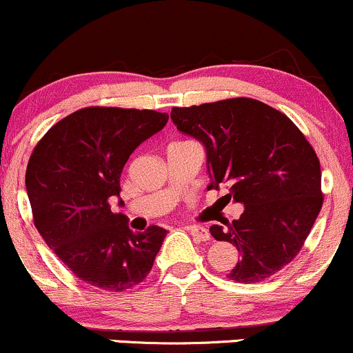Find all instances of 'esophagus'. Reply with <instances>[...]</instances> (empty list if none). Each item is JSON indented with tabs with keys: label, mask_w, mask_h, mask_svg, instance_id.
<instances>
[{
	"label": "esophagus",
	"mask_w": 353,
	"mask_h": 353,
	"mask_svg": "<svg viewBox=\"0 0 353 353\" xmlns=\"http://www.w3.org/2000/svg\"><path fill=\"white\" fill-rule=\"evenodd\" d=\"M188 230L199 241H209L210 239V232L205 228H202V225H189Z\"/></svg>",
	"instance_id": "obj_1"
}]
</instances>
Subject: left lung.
Returning a JSON list of instances; mask_svg holds the SVG:
<instances>
[{
	"instance_id": "obj_1",
	"label": "left lung",
	"mask_w": 353,
	"mask_h": 353,
	"mask_svg": "<svg viewBox=\"0 0 353 353\" xmlns=\"http://www.w3.org/2000/svg\"><path fill=\"white\" fill-rule=\"evenodd\" d=\"M181 132L208 151V189L244 204L237 221L210 225L216 241L237 247L228 277L252 283L272 277L297 257L323 204L319 157L283 112L250 98L172 108Z\"/></svg>"
}]
</instances>
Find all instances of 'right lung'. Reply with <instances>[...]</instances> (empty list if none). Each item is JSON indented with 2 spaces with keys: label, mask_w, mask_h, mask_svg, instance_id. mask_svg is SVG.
<instances>
[{
  "label": "right lung",
  "mask_w": 353,
  "mask_h": 353,
  "mask_svg": "<svg viewBox=\"0 0 353 353\" xmlns=\"http://www.w3.org/2000/svg\"><path fill=\"white\" fill-rule=\"evenodd\" d=\"M168 119L152 109L83 108L52 125L31 152L26 190L33 222L79 281L123 292L151 272L168 230L132 232L111 202L129 156Z\"/></svg>",
  "instance_id": "right-lung-1"
}]
</instances>
